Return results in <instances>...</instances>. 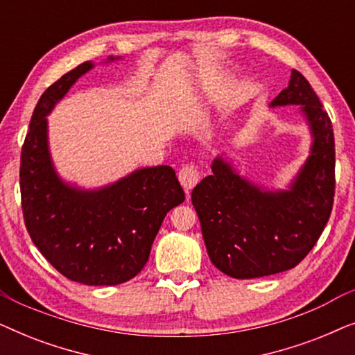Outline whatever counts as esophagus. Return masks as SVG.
<instances>
[{"label":"esophagus","mask_w":355,"mask_h":355,"mask_svg":"<svg viewBox=\"0 0 355 355\" xmlns=\"http://www.w3.org/2000/svg\"><path fill=\"white\" fill-rule=\"evenodd\" d=\"M178 176H179V181L182 184V187L186 189L187 197H189V192H191L192 189L197 186V182L200 181V173H198L197 166H193V164H186V166L179 169Z\"/></svg>","instance_id":"obj_1"}]
</instances>
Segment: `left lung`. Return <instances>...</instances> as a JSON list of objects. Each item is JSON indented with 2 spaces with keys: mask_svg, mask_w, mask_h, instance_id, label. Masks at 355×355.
<instances>
[{
  "mask_svg": "<svg viewBox=\"0 0 355 355\" xmlns=\"http://www.w3.org/2000/svg\"><path fill=\"white\" fill-rule=\"evenodd\" d=\"M297 105L312 145L288 189L270 191L236 171L226 155L211 163V174L192 191L208 257L237 279L294 268L313 249L331 215L334 198V135L309 80L293 69L289 85L271 101Z\"/></svg>",
  "mask_w": 355,
  "mask_h": 355,
  "instance_id": "obj_1",
  "label": "left lung"
}]
</instances>
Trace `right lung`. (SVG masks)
<instances>
[{"label": "right lung", "mask_w": 355, "mask_h": 355, "mask_svg": "<svg viewBox=\"0 0 355 355\" xmlns=\"http://www.w3.org/2000/svg\"><path fill=\"white\" fill-rule=\"evenodd\" d=\"M114 60L119 56L106 62ZM94 66L82 62L40 96L22 145L19 176L24 221L42 255L67 279L114 286L142 271L164 216L184 202V191L166 164L135 169L98 189L60 178L48 145L46 116Z\"/></svg>", "instance_id": "obj_1"}]
</instances>
